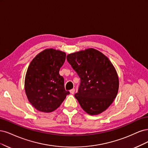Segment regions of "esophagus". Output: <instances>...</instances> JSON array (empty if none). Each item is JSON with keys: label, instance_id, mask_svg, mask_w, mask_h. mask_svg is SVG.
Returning a JSON list of instances; mask_svg holds the SVG:
<instances>
[{"label": "esophagus", "instance_id": "esophagus-1", "mask_svg": "<svg viewBox=\"0 0 148 148\" xmlns=\"http://www.w3.org/2000/svg\"><path fill=\"white\" fill-rule=\"evenodd\" d=\"M70 93H71V94H74V93H75V89H74V88L71 89V90H70Z\"/></svg>", "mask_w": 148, "mask_h": 148}]
</instances>
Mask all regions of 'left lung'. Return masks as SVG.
Returning a JSON list of instances; mask_svg holds the SVG:
<instances>
[{
	"label": "left lung",
	"instance_id": "left-lung-1",
	"mask_svg": "<svg viewBox=\"0 0 148 148\" xmlns=\"http://www.w3.org/2000/svg\"><path fill=\"white\" fill-rule=\"evenodd\" d=\"M80 78L75 94L80 106L90 115H98L112 103L119 90V78L111 62L101 52L88 49L67 55Z\"/></svg>",
	"mask_w": 148,
	"mask_h": 148
}]
</instances>
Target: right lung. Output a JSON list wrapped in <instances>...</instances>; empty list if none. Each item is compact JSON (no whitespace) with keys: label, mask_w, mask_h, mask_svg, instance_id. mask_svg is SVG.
Returning a JSON list of instances; mask_svg holds the SVG:
<instances>
[{"label":"right lung","mask_w":148,"mask_h":148,"mask_svg":"<svg viewBox=\"0 0 148 148\" xmlns=\"http://www.w3.org/2000/svg\"><path fill=\"white\" fill-rule=\"evenodd\" d=\"M66 60V53L53 49L41 51L27 68L25 90L30 103L37 110L50 112L58 108L69 94L59 74Z\"/></svg>","instance_id":"obj_1"}]
</instances>
